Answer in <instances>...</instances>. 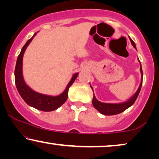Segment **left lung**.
<instances>
[{"label":"left lung","mask_w":159,"mask_h":159,"mask_svg":"<svg viewBox=\"0 0 159 159\" xmlns=\"http://www.w3.org/2000/svg\"><path fill=\"white\" fill-rule=\"evenodd\" d=\"M131 43H132V46L136 48V46H135L134 42L132 41V39H130ZM140 71L142 73V81L140 83V85L139 86L138 90L137 91V92L135 93L134 96H133L132 98H131L129 100H128L127 102L124 103H120V104H110V103H103V102H99L97 99H96V97L94 95L93 97V99H92V104L94 105V107L96 108L97 111L99 112H100L102 114H104V115H107V116H112V115H116V114L120 113L122 112H124V111H126V109L129 108L130 106L134 104V102L136 101V99L138 97V95L139 94V92L141 90V87H142V84H143V70H142V67H141V64H140ZM91 88L92 89V86ZM93 90V89H92Z\"/></svg>","instance_id":"8db88e82"}]
</instances>
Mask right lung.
<instances>
[{
  "label": "right lung",
  "mask_w": 159,
  "mask_h": 159,
  "mask_svg": "<svg viewBox=\"0 0 159 159\" xmlns=\"http://www.w3.org/2000/svg\"><path fill=\"white\" fill-rule=\"evenodd\" d=\"M35 35L29 39L25 43V45L23 46L22 50H21L20 54H19L17 60H16L15 71H14V77H15V84L16 89H17L20 96L24 99V101L29 105L30 106H32L35 108L42 111H52L54 110L57 109L61 105L64 104L65 101L67 99V93H68V89L73 82L75 81V78H77L78 73H75L73 76L71 81L69 82L68 85L65 89L64 92L62 93L60 95L56 97L53 96H48V95L41 94L39 93L34 92L28 86L26 85L25 82L23 79L22 76V58L23 54H24L25 51L29 45L33 37Z\"/></svg>",
  "instance_id": "1"
}]
</instances>
